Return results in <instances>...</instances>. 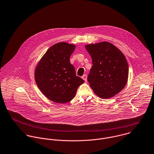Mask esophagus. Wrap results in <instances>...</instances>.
<instances>
[{
	"mask_svg": "<svg viewBox=\"0 0 154 154\" xmlns=\"http://www.w3.org/2000/svg\"><path fill=\"white\" fill-rule=\"evenodd\" d=\"M82 78L85 81V82H87V75H84L82 76Z\"/></svg>",
	"mask_w": 154,
	"mask_h": 154,
	"instance_id": "1",
	"label": "esophagus"
}]
</instances>
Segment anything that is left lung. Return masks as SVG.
Here are the masks:
<instances>
[{
    "mask_svg": "<svg viewBox=\"0 0 154 154\" xmlns=\"http://www.w3.org/2000/svg\"><path fill=\"white\" fill-rule=\"evenodd\" d=\"M92 60L88 76L89 85L103 99L110 98L126 86L129 66L123 53L107 42L85 45Z\"/></svg>",
    "mask_w": 154,
    "mask_h": 154,
    "instance_id": "obj_1",
    "label": "left lung"
}]
</instances>
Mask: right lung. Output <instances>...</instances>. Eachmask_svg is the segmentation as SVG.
Returning a JSON list of instances; mask_svg holds the SVG:
<instances>
[{
	"instance_id": "add662e5",
	"label": "right lung",
	"mask_w": 154,
	"mask_h": 154,
	"mask_svg": "<svg viewBox=\"0 0 154 154\" xmlns=\"http://www.w3.org/2000/svg\"><path fill=\"white\" fill-rule=\"evenodd\" d=\"M74 44L60 42L50 47L39 61L34 77L40 90L50 100L60 104L71 101L85 81L76 75L70 57Z\"/></svg>"
}]
</instances>
